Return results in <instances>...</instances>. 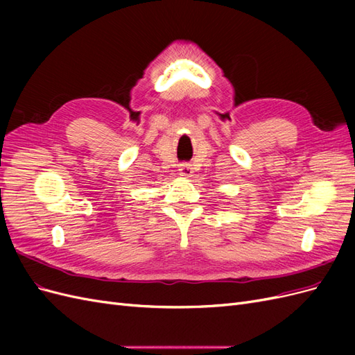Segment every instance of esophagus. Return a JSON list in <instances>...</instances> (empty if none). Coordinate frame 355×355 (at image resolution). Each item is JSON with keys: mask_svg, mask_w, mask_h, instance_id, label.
Here are the masks:
<instances>
[{"mask_svg": "<svg viewBox=\"0 0 355 355\" xmlns=\"http://www.w3.org/2000/svg\"><path fill=\"white\" fill-rule=\"evenodd\" d=\"M179 173H180V176H184V178H191L192 176V167L189 166V164H180L179 166Z\"/></svg>", "mask_w": 355, "mask_h": 355, "instance_id": "34e87169", "label": "esophagus"}]
</instances>
